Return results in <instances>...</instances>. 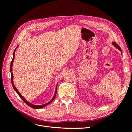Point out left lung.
<instances>
[{"mask_svg": "<svg viewBox=\"0 0 132 132\" xmlns=\"http://www.w3.org/2000/svg\"><path fill=\"white\" fill-rule=\"evenodd\" d=\"M112 44H113V45L114 46V47H116L117 49H119V50H120V51H121V53H122L121 49V48H120V47L118 45H117V44L115 43V42H113V43H112Z\"/></svg>", "mask_w": 132, "mask_h": 132, "instance_id": "left-lung-1", "label": "left lung"}]
</instances>
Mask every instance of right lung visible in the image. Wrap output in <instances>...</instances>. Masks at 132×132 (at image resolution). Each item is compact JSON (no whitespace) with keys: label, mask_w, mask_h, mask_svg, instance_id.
Wrapping results in <instances>:
<instances>
[{"label":"right lung","mask_w":132,"mask_h":132,"mask_svg":"<svg viewBox=\"0 0 132 132\" xmlns=\"http://www.w3.org/2000/svg\"><path fill=\"white\" fill-rule=\"evenodd\" d=\"M19 46V45L16 47V48L15 49V51H14L13 52V58H12V61H11V66H10V71H11V83H12V85L13 86V89H15V91L16 92V93L18 94L19 96L20 97L21 99L23 100L24 101V103H26L28 105H29V106H30V107L33 108V109H40V108H42L43 107H45V106L47 105L48 104H49L50 103H51L53 100H54V98L55 97V96H56V94H57V86H56V88H55V93H54V96H53V97L52 99V100L50 101V102H49L48 103H47L46 104H43V105H34V104H32V103H29V102H28V101L25 99V98L22 96V95H21V94L20 93V92H19V91L18 90V89L16 88V87L14 86V84H13V74H12V64H13V61H14V58H15V51L17 49V47H18ZM58 84V83H57Z\"/></svg>","instance_id":"obj_1"}]
</instances>
